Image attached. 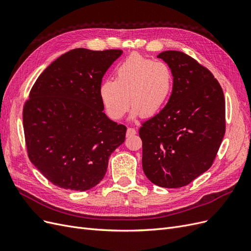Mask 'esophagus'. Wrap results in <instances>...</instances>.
Wrapping results in <instances>:
<instances>
[{"mask_svg":"<svg viewBox=\"0 0 251 251\" xmlns=\"http://www.w3.org/2000/svg\"><path fill=\"white\" fill-rule=\"evenodd\" d=\"M136 133H137V130L134 127H127L126 131V136H134Z\"/></svg>","mask_w":251,"mask_h":251,"instance_id":"esophagus-1","label":"esophagus"}]
</instances>
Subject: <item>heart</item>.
Returning <instances> with one entry per match:
<instances>
[{
	"label": "heart",
	"mask_w": 251,
	"mask_h": 251,
	"mask_svg": "<svg viewBox=\"0 0 251 251\" xmlns=\"http://www.w3.org/2000/svg\"><path fill=\"white\" fill-rule=\"evenodd\" d=\"M115 80L100 83V96L108 116L119 120L128 108L133 115L149 117L160 111L173 88L169 65L134 53L115 68Z\"/></svg>",
	"instance_id": "heart-1"
}]
</instances>
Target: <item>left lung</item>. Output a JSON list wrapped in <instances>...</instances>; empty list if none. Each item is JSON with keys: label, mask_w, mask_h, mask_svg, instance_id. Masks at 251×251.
Listing matches in <instances>:
<instances>
[{"label": "left lung", "mask_w": 251, "mask_h": 251, "mask_svg": "<svg viewBox=\"0 0 251 251\" xmlns=\"http://www.w3.org/2000/svg\"><path fill=\"white\" fill-rule=\"evenodd\" d=\"M159 58L171 68L173 92L165 107L142 124V169L154 184L178 188L214 163L226 127L225 98L206 67L180 51Z\"/></svg>", "instance_id": "left-lung-1"}]
</instances>
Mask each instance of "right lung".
<instances>
[{
	"label": "right lung",
	"mask_w": 251,
	"mask_h": 251,
	"mask_svg": "<svg viewBox=\"0 0 251 251\" xmlns=\"http://www.w3.org/2000/svg\"><path fill=\"white\" fill-rule=\"evenodd\" d=\"M118 49L66 52L43 71L23 108L28 157L51 183L88 191L104 177L126 126L103 113L100 87Z\"/></svg>",
	"instance_id": "1"
}]
</instances>
